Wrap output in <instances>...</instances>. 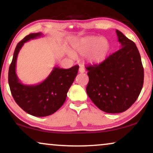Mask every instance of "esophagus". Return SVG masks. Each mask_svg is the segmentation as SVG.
<instances>
[{
  "label": "esophagus",
  "instance_id": "obj_1",
  "mask_svg": "<svg viewBox=\"0 0 153 153\" xmlns=\"http://www.w3.org/2000/svg\"><path fill=\"white\" fill-rule=\"evenodd\" d=\"M79 72L80 73H84L85 72V69H84V68H83V66H81L80 68H79Z\"/></svg>",
  "mask_w": 153,
  "mask_h": 153
}]
</instances>
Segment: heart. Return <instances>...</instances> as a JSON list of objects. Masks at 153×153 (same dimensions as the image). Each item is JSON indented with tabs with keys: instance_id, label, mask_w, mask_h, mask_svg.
<instances>
[{
	"instance_id": "obj_1",
	"label": "heart",
	"mask_w": 153,
	"mask_h": 153,
	"mask_svg": "<svg viewBox=\"0 0 153 153\" xmlns=\"http://www.w3.org/2000/svg\"><path fill=\"white\" fill-rule=\"evenodd\" d=\"M74 53L81 55L88 54V60L91 62L98 63L105 59L110 51V44L107 39L104 37L88 36L74 42L72 45ZM74 57L72 53H69Z\"/></svg>"
}]
</instances>
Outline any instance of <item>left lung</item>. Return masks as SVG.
Here are the masks:
<instances>
[{
  "mask_svg": "<svg viewBox=\"0 0 153 153\" xmlns=\"http://www.w3.org/2000/svg\"><path fill=\"white\" fill-rule=\"evenodd\" d=\"M121 48L100 64L86 67V92L92 102L106 113L128 109L137 100L143 85L141 56L133 41L116 30Z\"/></svg>",
  "mask_w": 153,
  "mask_h": 153,
  "instance_id": "8db88e82",
  "label": "left lung"
}]
</instances>
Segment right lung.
I'll list each match as a JSON object with an SVG mask.
<instances>
[{
  "label": "right lung",
  "instance_id": "obj_1",
  "mask_svg": "<svg viewBox=\"0 0 153 153\" xmlns=\"http://www.w3.org/2000/svg\"><path fill=\"white\" fill-rule=\"evenodd\" d=\"M42 35L41 33H31L17 44L8 72L10 91L16 103L24 111L37 117L50 116L61 107L79 70V65L67 70L55 67L47 78L39 84L21 83L16 73L19 52L25 42Z\"/></svg>",
  "mask_w": 153,
  "mask_h": 153
}]
</instances>
